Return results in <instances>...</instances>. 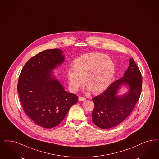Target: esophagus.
I'll list each match as a JSON object with an SVG mask.
<instances>
[{"mask_svg":"<svg viewBox=\"0 0 159 159\" xmlns=\"http://www.w3.org/2000/svg\"><path fill=\"white\" fill-rule=\"evenodd\" d=\"M78 100L79 101H84L86 100V98H84V97H81V96H79V98H78Z\"/></svg>","mask_w":159,"mask_h":159,"instance_id":"obj_1","label":"esophagus"}]
</instances>
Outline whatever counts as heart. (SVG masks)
I'll use <instances>...</instances> for the list:
<instances>
[{"label": "heart", "mask_w": 159, "mask_h": 159, "mask_svg": "<svg viewBox=\"0 0 159 159\" xmlns=\"http://www.w3.org/2000/svg\"><path fill=\"white\" fill-rule=\"evenodd\" d=\"M75 69L67 72L69 86L76 92L84 85L86 79L88 90L96 94L101 93L108 88L114 76L115 64L112 60L101 53L91 52L77 58L74 63Z\"/></svg>", "instance_id": "b5f03b06"}]
</instances>
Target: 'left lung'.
I'll return each mask as SVG.
<instances>
[{"mask_svg":"<svg viewBox=\"0 0 159 159\" xmlns=\"http://www.w3.org/2000/svg\"><path fill=\"white\" fill-rule=\"evenodd\" d=\"M123 77L112 83L103 93L92 98L95 108L92 118L96 126L108 129L120 124L129 116L140 98L142 79L140 70L133 58ZM125 87L127 92L119 94Z\"/></svg>","mask_w":159,"mask_h":159,"instance_id":"left-lung-1","label":"left lung"}]
</instances>
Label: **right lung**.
I'll return each instance as SVG.
<instances>
[{"instance_id":"obj_1","label":"right lung","mask_w":159,"mask_h":159,"mask_svg":"<svg viewBox=\"0 0 159 159\" xmlns=\"http://www.w3.org/2000/svg\"><path fill=\"white\" fill-rule=\"evenodd\" d=\"M64 59L60 49L42 51L26 63L19 77L17 89L23 109L43 128L58 125L78 101L75 94L65 90L53 71Z\"/></svg>"}]
</instances>
